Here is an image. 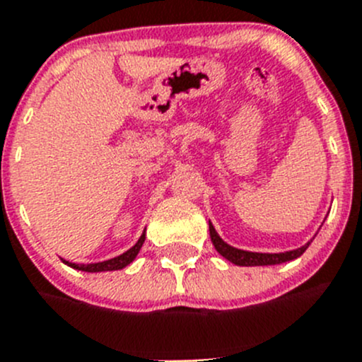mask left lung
Wrapping results in <instances>:
<instances>
[{
    "label": "left lung",
    "mask_w": 362,
    "mask_h": 362,
    "mask_svg": "<svg viewBox=\"0 0 362 362\" xmlns=\"http://www.w3.org/2000/svg\"><path fill=\"white\" fill-rule=\"evenodd\" d=\"M209 236H211V242L215 245V249L218 250V254H222L227 261L238 264V267H264V264H279L286 263V261L297 259L298 256L305 252V249L309 247L304 245L297 250H290V252H281V254H259V252H247V250L235 249V247L227 245L218 235H216L215 227L209 223Z\"/></svg>",
    "instance_id": "obj_1"
}]
</instances>
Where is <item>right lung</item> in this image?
I'll return each mask as SVG.
<instances>
[{"instance_id":"right-lung-1","label":"right lung","mask_w":362,"mask_h":362,"mask_svg":"<svg viewBox=\"0 0 362 362\" xmlns=\"http://www.w3.org/2000/svg\"><path fill=\"white\" fill-rule=\"evenodd\" d=\"M144 242H146V233L140 236L139 242L132 247V249L127 250V252L120 254V256L113 257V259L108 261H101V263H92V264H76V263H69V261H64L65 264H69L71 268H76V270L81 272H108V270H120V268L127 267V264L132 263L133 259L136 257L139 250L142 249Z\"/></svg>"}]
</instances>
